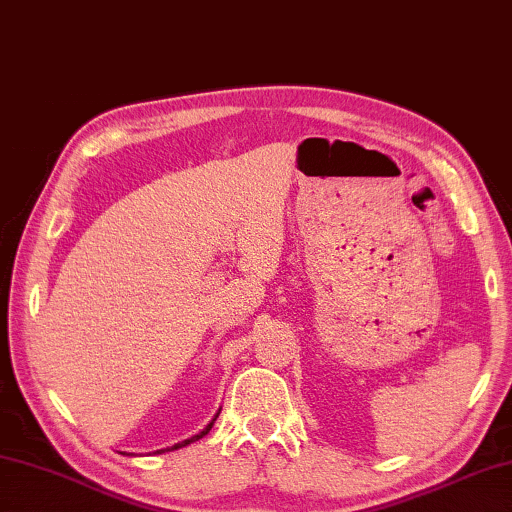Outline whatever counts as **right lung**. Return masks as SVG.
Segmentation results:
<instances>
[{"mask_svg":"<svg viewBox=\"0 0 512 512\" xmlns=\"http://www.w3.org/2000/svg\"><path fill=\"white\" fill-rule=\"evenodd\" d=\"M217 416H219V412H217ZM217 416L212 418V421L203 427V430L199 432V434H194V436H190V439H185V441H181V443H174L172 448H165V450H156L154 454H163V452H172V450H179V448H185V445H190V443H194V441H199V439H203V436H206L210 430H212V425H215V421H217Z\"/></svg>","mask_w":512,"mask_h":512,"instance_id":"right-lung-1","label":"right lung"}]
</instances>
